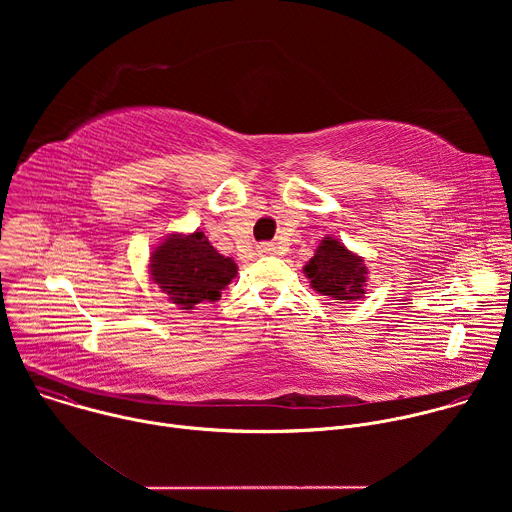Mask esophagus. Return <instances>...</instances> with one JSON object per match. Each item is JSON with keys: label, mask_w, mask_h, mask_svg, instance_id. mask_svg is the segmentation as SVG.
Masks as SVG:
<instances>
[{"label": "esophagus", "mask_w": 512, "mask_h": 512, "mask_svg": "<svg viewBox=\"0 0 512 512\" xmlns=\"http://www.w3.org/2000/svg\"><path fill=\"white\" fill-rule=\"evenodd\" d=\"M275 251V247L271 245V243H261L259 247H257V253L259 255H269V253H273Z\"/></svg>", "instance_id": "1"}]
</instances>
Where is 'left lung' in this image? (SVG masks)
Wrapping results in <instances>:
<instances>
[{
    "instance_id": "obj_1",
    "label": "left lung",
    "mask_w": 512,
    "mask_h": 512,
    "mask_svg": "<svg viewBox=\"0 0 512 512\" xmlns=\"http://www.w3.org/2000/svg\"><path fill=\"white\" fill-rule=\"evenodd\" d=\"M304 271L318 294L340 302L358 300L367 285V265L332 237L322 239Z\"/></svg>"
}]
</instances>
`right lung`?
Instances as JSON below:
<instances>
[{
  "label": "right lung",
  "mask_w": 512,
  "mask_h": 512,
  "mask_svg": "<svg viewBox=\"0 0 512 512\" xmlns=\"http://www.w3.org/2000/svg\"><path fill=\"white\" fill-rule=\"evenodd\" d=\"M152 279L182 310L221 298L233 277L237 263L218 253L204 233L172 235L152 253Z\"/></svg>",
  "instance_id": "1"
}]
</instances>
